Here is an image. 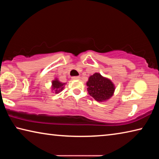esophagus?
Wrapping results in <instances>:
<instances>
[{
	"label": "esophagus",
	"mask_w": 159,
	"mask_h": 159,
	"mask_svg": "<svg viewBox=\"0 0 159 159\" xmlns=\"http://www.w3.org/2000/svg\"><path fill=\"white\" fill-rule=\"evenodd\" d=\"M71 79L73 80H79L80 79V76H73Z\"/></svg>",
	"instance_id": "esophagus-1"
}]
</instances>
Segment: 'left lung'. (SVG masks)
Here are the masks:
<instances>
[{
    "instance_id": "obj_1",
    "label": "left lung",
    "mask_w": 159,
    "mask_h": 159,
    "mask_svg": "<svg viewBox=\"0 0 159 159\" xmlns=\"http://www.w3.org/2000/svg\"><path fill=\"white\" fill-rule=\"evenodd\" d=\"M86 85L89 95L99 102L108 100L115 91V85L111 80L99 73L90 76Z\"/></svg>"
}]
</instances>
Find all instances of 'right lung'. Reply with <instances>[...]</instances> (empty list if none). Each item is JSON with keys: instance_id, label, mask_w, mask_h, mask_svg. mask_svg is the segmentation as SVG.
<instances>
[{"instance_id": "1", "label": "right lung", "mask_w": 159, "mask_h": 159, "mask_svg": "<svg viewBox=\"0 0 159 159\" xmlns=\"http://www.w3.org/2000/svg\"><path fill=\"white\" fill-rule=\"evenodd\" d=\"M65 85V83H61L57 79H55L52 81V90L55 91L56 94L59 93L64 89Z\"/></svg>"}]
</instances>
